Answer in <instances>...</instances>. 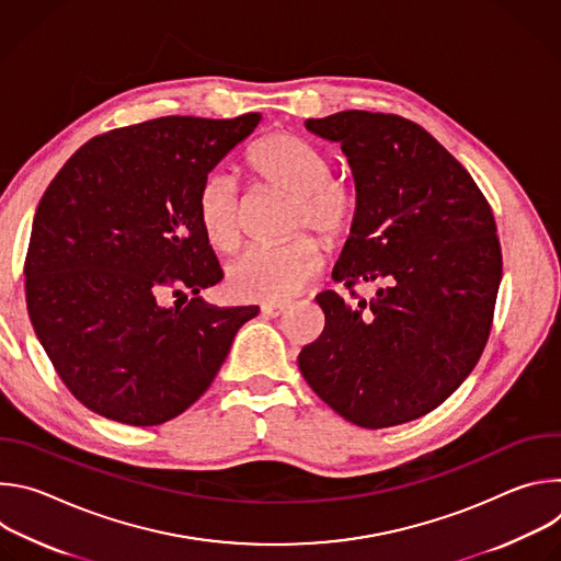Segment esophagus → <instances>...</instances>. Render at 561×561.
<instances>
[{
    "instance_id": "obj_1",
    "label": "esophagus",
    "mask_w": 561,
    "mask_h": 561,
    "mask_svg": "<svg viewBox=\"0 0 561 561\" xmlns=\"http://www.w3.org/2000/svg\"><path fill=\"white\" fill-rule=\"evenodd\" d=\"M286 310H288L286 304H266V306H262L264 317H282Z\"/></svg>"
}]
</instances>
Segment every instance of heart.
<instances>
[{
  "label": "heart",
  "mask_w": 561,
  "mask_h": 561,
  "mask_svg": "<svg viewBox=\"0 0 561 561\" xmlns=\"http://www.w3.org/2000/svg\"><path fill=\"white\" fill-rule=\"evenodd\" d=\"M249 167L260 186L288 195L286 244L249 249L226 268L228 293L242 301L284 304L322 273V249L314 230L329 247L340 244L355 226L359 202L355 191L331 175V159L308 139L275 133L249 152ZM197 219L208 244L221 253L237 249L244 230V202L230 175L213 171L197 191Z\"/></svg>",
  "instance_id": "heart-1"
}]
</instances>
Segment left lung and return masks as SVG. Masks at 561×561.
Segmentation results:
<instances>
[{"label": "left lung", "instance_id": "left-lung-1", "mask_svg": "<svg viewBox=\"0 0 561 561\" xmlns=\"http://www.w3.org/2000/svg\"><path fill=\"white\" fill-rule=\"evenodd\" d=\"M304 126L342 146L359 202L333 279L381 286L370 301L314 297L327 327L301 348L299 370L344 420L407 424L437 409L482 357L502 282L493 210L411 119L342 111Z\"/></svg>", "mask_w": 561, "mask_h": 561}]
</instances>
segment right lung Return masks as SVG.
Returning a JSON list of instances; mask_svg holds the SVG:
<instances>
[{"label": "right lung", "instance_id": "obj_1", "mask_svg": "<svg viewBox=\"0 0 561 561\" xmlns=\"http://www.w3.org/2000/svg\"><path fill=\"white\" fill-rule=\"evenodd\" d=\"M260 122L173 115L115 128L48 184L26 253V304L57 375L93 413L130 426L178 417L260 312L202 299L224 273L197 219L204 178Z\"/></svg>", "mask_w": 561, "mask_h": 561}]
</instances>
